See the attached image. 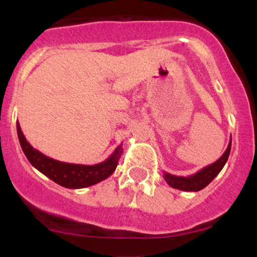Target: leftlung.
I'll return each instance as SVG.
<instances>
[{"instance_id": "obj_1", "label": "left lung", "mask_w": 257, "mask_h": 257, "mask_svg": "<svg viewBox=\"0 0 257 257\" xmlns=\"http://www.w3.org/2000/svg\"><path fill=\"white\" fill-rule=\"evenodd\" d=\"M231 146L232 138L231 140H229V144L228 146H227L225 153H223L216 162H214L213 164L204 167L196 174H192V175L190 176H176L173 175V174L164 172V180H166L167 184L172 186L173 188H178V190L181 191L197 192V191L203 190V188L206 187V186L210 184V182L219 175V173L222 170V168L225 167L227 159H228L229 152H231Z\"/></svg>"}]
</instances>
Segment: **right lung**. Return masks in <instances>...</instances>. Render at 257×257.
<instances>
[{
	"label": "right lung",
	"mask_w": 257,
	"mask_h": 257,
	"mask_svg": "<svg viewBox=\"0 0 257 257\" xmlns=\"http://www.w3.org/2000/svg\"><path fill=\"white\" fill-rule=\"evenodd\" d=\"M17 132L23 152L32 166L47 178L66 188H84L107 179L116 169L123 151L122 145H119L106 161L94 166L65 163L48 157L34 149L23 134L19 123H17Z\"/></svg>",
	"instance_id": "add662e5"
}]
</instances>
